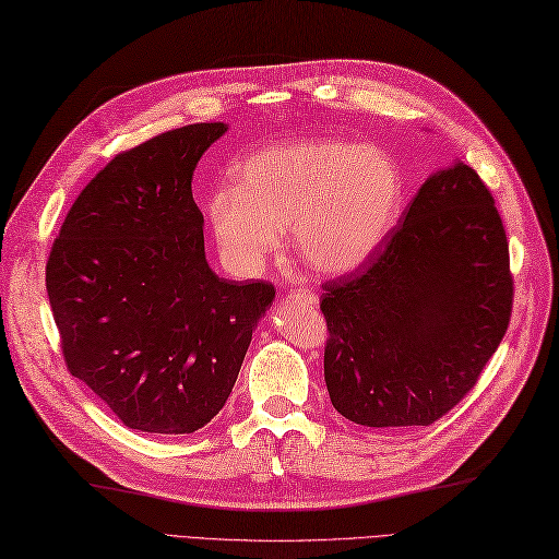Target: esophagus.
Segmentation results:
<instances>
[{
  "mask_svg": "<svg viewBox=\"0 0 559 559\" xmlns=\"http://www.w3.org/2000/svg\"><path fill=\"white\" fill-rule=\"evenodd\" d=\"M292 298L304 300V304H308L310 308H314L317 304H320V298H317V294H314V292H308V289H296V292H292Z\"/></svg>",
  "mask_w": 559,
  "mask_h": 559,
  "instance_id": "34e87169",
  "label": "esophagus"
}]
</instances>
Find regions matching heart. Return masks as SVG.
Returning <instances> with one entry per match:
<instances>
[{"label": "heart", "mask_w": 559, "mask_h": 559, "mask_svg": "<svg viewBox=\"0 0 559 559\" xmlns=\"http://www.w3.org/2000/svg\"><path fill=\"white\" fill-rule=\"evenodd\" d=\"M204 211L218 251L239 273L259 270L292 228L296 253L317 273L369 263L404 209V174L379 147L345 139L280 143L235 169Z\"/></svg>", "instance_id": "1"}]
</instances>
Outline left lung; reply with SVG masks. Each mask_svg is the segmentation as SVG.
Returning <instances> with one entry per match:
<instances>
[{
    "label": "left lung",
    "instance_id": "left-lung-1",
    "mask_svg": "<svg viewBox=\"0 0 559 559\" xmlns=\"http://www.w3.org/2000/svg\"><path fill=\"white\" fill-rule=\"evenodd\" d=\"M324 381L365 428L430 426L477 383L512 310L508 239L463 162L435 171L369 263L324 284Z\"/></svg>",
    "mask_w": 559,
    "mask_h": 559
}]
</instances>
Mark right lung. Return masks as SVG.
I'll return each instance as SVG.
<instances>
[{"instance_id": "right-lung-1", "label": "right lung", "mask_w": 559, "mask_h": 559, "mask_svg": "<svg viewBox=\"0 0 559 559\" xmlns=\"http://www.w3.org/2000/svg\"><path fill=\"white\" fill-rule=\"evenodd\" d=\"M228 124H188L117 155L68 211L47 292L70 373L131 430L186 435L230 397L275 298L206 263L192 174Z\"/></svg>"}]
</instances>
